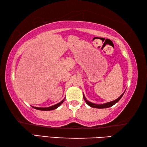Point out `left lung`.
<instances>
[{"label": "left lung", "instance_id": "1", "mask_svg": "<svg viewBox=\"0 0 147 147\" xmlns=\"http://www.w3.org/2000/svg\"><path fill=\"white\" fill-rule=\"evenodd\" d=\"M125 92V91H124ZM124 93L121 94V95L119 96L118 98H117L116 100H113V101H111V102H106V103H104V104H94L91 102H89V100H87V98H86V96H84V100H86V104L89 105L91 108H100V109H102V108H109V107L113 106L114 104H115L116 103H117L119 101V100L122 98V96H123V94Z\"/></svg>", "mask_w": 147, "mask_h": 147}]
</instances>
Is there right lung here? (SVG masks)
I'll list each match as a JSON object with an SVG mask.
<instances>
[{"mask_svg":"<svg viewBox=\"0 0 147 147\" xmlns=\"http://www.w3.org/2000/svg\"><path fill=\"white\" fill-rule=\"evenodd\" d=\"M65 98H64L63 100H62L60 102L56 104H55V105H53V106H49V107H47V108H39V107H34V106H32V108H34V109H38V110H42V111L53 110V109H55L56 108H58V107L60 106L62 103L63 102L64 100H65Z\"/></svg>","mask_w":147,"mask_h":147,"instance_id":"obj_1","label":"right lung"}]
</instances>
